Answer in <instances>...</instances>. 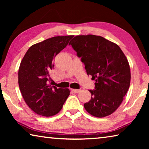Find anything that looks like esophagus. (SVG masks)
Masks as SVG:
<instances>
[{
  "label": "esophagus",
  "mask_w": 149,
  "mask_h": 149,
  "mask_svg": "<svg viewBox=\"0 0 149 149\" xmlns=\"http://www.w3.org/2000/svg\"><path fill=\"white\" fill-rule=\"evenodd\" d=\"M80 89H72V91L74 92V93H79V91H80Z\"/></svg>",
  "instance_id": "34e87169"
}]
</instances>
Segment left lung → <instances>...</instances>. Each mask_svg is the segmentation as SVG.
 Listing matches in <instances>:
<instances>
[{
	"label": "left lung",
	"instance_id": "left-lung-1",
	"mask_svg": "<svg viewBox=\"0 0 149 149\" xmlns=\"http://www.w3.org/2000/svg\"><path fill=\"white\" fill-rule=\"evenodd\" d=\"M69 45L81 58L87 75L96 81L85 109L97 118L112 114L130 88V68L124 53L118 45L98 35H77Z\"/></svg>",
	"mask_w": 149,
	"mask_h": 149
}]
</instances>
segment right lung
Masks as SVG:
<instances>
[{
	"instance_id": "1",
	"label": "right lung",
	"mask_w": 149,
	"mask_h": 149,
	"mask_svg": "<svg viewBox=\"0 0 149 149\" xmlns=\"http://www.w3.org/2000/svg\"><path fill=\"white\" fill-rule=\"evenodd\" d=\"M74 35L47 39L29 47L20 63L19 90L27 106L45 117L58 114L70 95L68 89H57L49 84V72L55 56L69 43Z\"/></svg>"
}]
</instances>
